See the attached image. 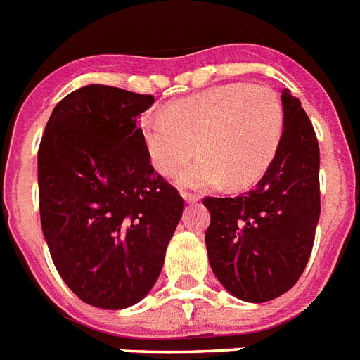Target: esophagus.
I'll use <instances>...</instances> for the list:
<instances>
[{
	"label": "esophagus",
	"mask_w": 360,
	"mask_h": 360,
	"mask_svg": "<svg viewBox=\"0 0 360 360\" xmlns=\"http://www.w3.org/2000/svg\"><path fill=\"white\" fill-rule=\"evenodd\" d=\"M181 196H183V200H185L186 203H194L200 200L198 194H192V192H186V191H181Z\"/></svg>",
	"instance_id": "34e87169"
}]
</instances>
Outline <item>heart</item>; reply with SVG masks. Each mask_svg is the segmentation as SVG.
Here are the masks:
<instances>
[{"instance_id": "obj_1", "label": "heart", "mask_w": 360, "mask_h": 360, "mask_svg": "<svg viewBox=\"0 0 360 360\" xmlns=\"http://www.w3.org/2000/svg\"><path fill=\"white\" fill-rule=\"evenodd\" d=\"M284 110L265 84H222L147 114L140 130L153 166L162 175L177 174L198 153L181 181L191 186L243 188L265 174L278 151Z\"/></svg>"}]
</instances>
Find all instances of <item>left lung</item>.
I'll return each mask as SVG.
<instances>
[{
    "mask_svg": "<svg viewBox=\"0 0 360 360\" xmlns=\"http://www.w3.org/2000/svg\"><path fill=\"white\" fill-rule=\"evenodd\" d=\"M278 151L252 191L203 198L209 263L237 299L265 302L291 290L307 267L319 220V146L301 101L282 91Z\"/></svg>",
    "mask_w": 360,
    "mask_h": 360,
    "instance_id": "left-lung-1",
    "label": "left lung"
}]
</instances>
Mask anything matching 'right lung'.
<instances>
[{"instance_id":"1","label":"right lung","mask_w":360,"mask_h":360,"mask_svg":"<svg viewBox=\"0 0 360 360\" xmlns=\"http://www.w3.org/2000/svg\"><path fill=\"white\" fill-rule=\"evenodd\" d=\"M153 103L80 87L53 108L39 146L42 233L65 284L91 307L120 310L149 293L183 214L138 127Z\"/></svg>"}]
</instances>
